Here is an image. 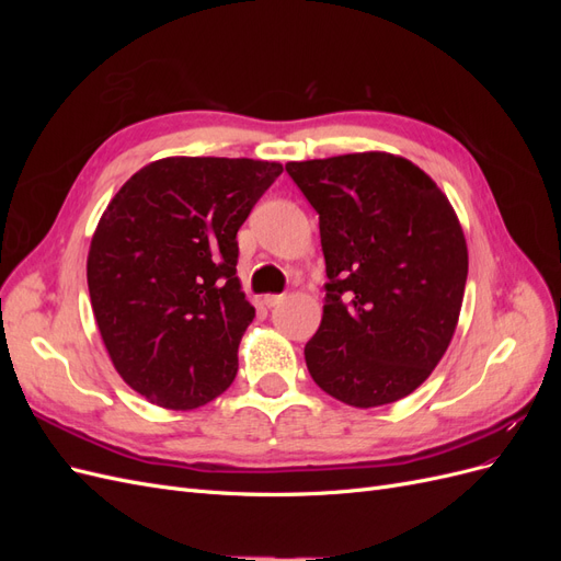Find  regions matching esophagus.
<instances>
[{"mask_svg": "<svg viewBox=\"0 0 561 561\" xmlns=\"http://www.w3.org/2000/svg\"><path fill=\"white\" fill-rule=\"evenodd\" d=\"M285 299V295H264V304L268 309H274V307H278V304Z\"/></svg>", "mask_w": 561, "mask_h": 561, "instance_id": "1", "label": "esophagus"}]
</instances>
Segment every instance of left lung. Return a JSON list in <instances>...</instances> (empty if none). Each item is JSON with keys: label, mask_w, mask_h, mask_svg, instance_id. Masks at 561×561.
Wrapping results in <instances>:
<instances>
[{"label": "left lung", "mask_w": 561, "mask_h": 561, "mask_svg": "<svg viewBox=\"0 0 561 561\" xmlns=\"http://www.w3.org/2000/svg\"><path fill=\"white\" fill-rule=\"evenodd\" d=\"M318 213L325 307L304 346L313 381L351 407L410 396L461 313L468 248L447 196L383 151L285 163Z\"/></svg>", "instance_id": "8db88e82"}]
</instances>
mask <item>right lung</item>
<instances>
[{
	"label": "right lung",
	"mask_w": 561,
	"mask_h": 561,
	"mask_svg": "<svg viewBox=\"0 0 561 561\" xmlns=\"http://www.w3.org/2000/svg\"><path fill=\"white\" fill-rule=\"evenodd\" d=\"M280 163L171 157L135 173L93 233L87 276L122 379L165 410L231 386L254 309L236 278L239 233Z\"/></svg>",
	"instance_id": "obj_1"
}]
</instances>
